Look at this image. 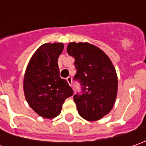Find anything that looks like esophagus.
I'll return each mask as SVG.
<instances>
[{
	"label": "esophagus",
	"mask_w": 146,
	"mask_h": 146,
	"mask_svg": "<svg viewBox=\"0 0 146 146\" xmlns=\"http://www.w3.org/2000/svg\"><path fill=\"white\" fill-rule=\"evenodd\" d=\"M66 81L68 82V84H69V85H70V86L72 85V79H71V77H70V76H69V77H67V78H66Z\"/></svg>",
	"instance_id": "esophagus-1"
}]
</instances>
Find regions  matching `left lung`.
Listing matches in <instances>:
<instances>
[{
	"mask_svg": "<svg viewBox=\"0 0 146 146\" xmlns=\"http://www.w3.org/2000/svg\"><path fill=\"white\" fill-rule=\"evenodd\" d=\"M66 50L75 58L74 80L81 86L80 93L73 98L79 115L86 120H98L115 104L118 89L115 67L108 56L91 44L69 43Z\"/></svg>",
	"mask_w": 146,
	"mask_h": 146,
	"instance_id": "1",
	"label": "left lung"
}]
</instances>
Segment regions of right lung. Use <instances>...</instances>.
Wrapping results in <instances>:
<instances>
[{
	"label": "right lung",
	"mask_w": 146,
	"mask_h": 146,
	"mask_svg": "<svg viewBox=\"0 0 146 146\" xmlns=\"http://www.w3.org/2000/svg\"><path fill=\"white\" fill-rule=\"evenodd\" d=\"M63 48L62 43L43 44L33 54L26 69V100L43 118L58 116L65 100L74 93L67 81L59 76L58 59Z\"/></svg>",
	"instance_id": "add662e5"
}]
</instances>
